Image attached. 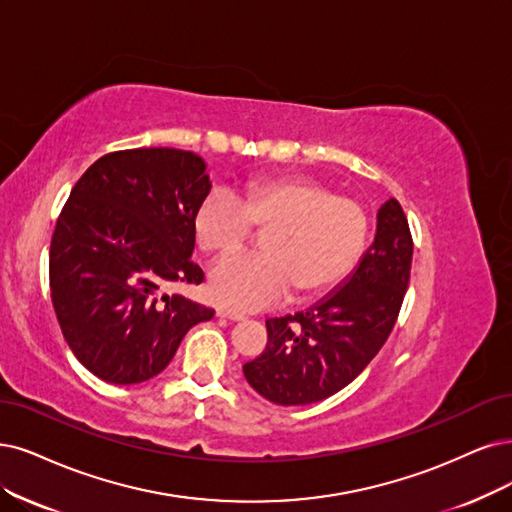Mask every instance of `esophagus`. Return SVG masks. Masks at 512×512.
I'll return each mask as SVG.
<instances>
[{
    "instance_id": "obj_1",
    "label": "esophagus",
    "mask_w": 512,
    "mask_h": 512,
    "mask_svg": "<svg viewBox=\"0 0 512 512\" xmlns=\"http://www.w3.org/2000/svg\"><path fill=\"white\" fill-rule=\"evenodd\" d=\"M217 316L227 318V320H244V314H240V312H236V310H230V308H219V310H217Z\"/></svg>"
}]
</instances>
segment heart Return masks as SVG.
I'll list each match as a JSON object with an SVG mask.
<instances>
[{"label": "heart", "instance_id": "1", "mask_svg": "<svg viewBox=\"0 0 512 512\" xmlns=\"http://www.w3.org/2000/svg\"><path fill=\"white\" fill-rule=\"evenodd\" d=\"M253 225L272 230L261 244L266 255L223 257L208 274L213 299L240 312L274 306L293 289L301 297L331 291L354 270L369 236L361 202L297 175L257 177L238 194L211 189L196 208L194 236L206 255H223L240 249Z\"/></svg>", "mask_w": 512, "mask_h": 512}]
</instances>
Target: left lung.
Segmentation results:
<instances>
[{"instance_id":"left-lung-1","label":"left lung","mask_w":512,"mask_h":512,"mask_svg":"<svg viewBox=\"0 0 512 512\" xmlns=\"http://www.w3.org/2000/svg\"><path fill=\"white\" fill-rule=\"evenodd\" d=\"M413 240L399 200L377 211V232L354 272L306 312L266 320L268 346L242 367L263 399L310 405L346 388L382 350L409 285Z\"/></svg>"}]
</instances>
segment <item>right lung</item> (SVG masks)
Instances as JSON below:
<instances>
[{"mask_svg":"<svg viewBox=\"0 0 512 512\" xmlns=\"http://www.w3.org/2000/svg\"><path fill=\"white\" fill-rule=\"evenodd\" d=\"M211 192L194 151L139 147L99 158L71 189L50 244V297L75 358L103 382L158 375L215 310L168 285H200L194 215Z\"/></svg>","mask_w":512,"mask_h":512,"instance_id":"1","label":"right lung"}]
</instances>
